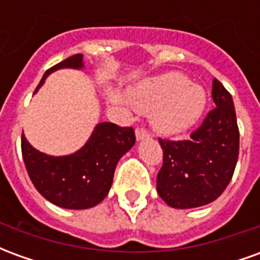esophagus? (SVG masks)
<instances>
[{
  "mask_svg": "<svg viewBox=\"0 0 260 260\" xmlns=\"http://www.w3.org/2000/svg\"><path fill=\"white\" fill-rule=\"evenodd\" d=\"M135 136H136V141L141 142L143 141V139H147L150 135H149V132H146L143 128H138L135 132Z\"/></svg>",
  "mask_w": 260,
  "mask_h": 260,
  "instance_id": "esophagus-1",
  "label": "esophagus"
}]
</instances>
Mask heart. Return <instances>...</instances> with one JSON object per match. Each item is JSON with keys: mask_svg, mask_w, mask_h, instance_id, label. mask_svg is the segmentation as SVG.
I'll return each instance as SVG.
<instances>
[{"mask_svg": "<svg viewBox=\"0 0 260 260\" xmlns=\"http://www.w3.org/2000/svg\"><path fill=\"white\" fill-rule=\"evenodd\" d=\"M129 100L141 111L150 113L153 128L166 136L181 135L193 128L207 106L203 86L175 71L138 82L129 90Z\"/></svg>", "mask_w": 260, "mask_h": 260, "instance_id": "obj_1", "label": "heart"}]
</instances>
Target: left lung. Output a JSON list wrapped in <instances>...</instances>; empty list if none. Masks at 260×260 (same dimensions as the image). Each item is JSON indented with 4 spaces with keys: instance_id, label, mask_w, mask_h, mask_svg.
<instances>
[{
    "instance_id": "left-lung-1",
    "label": "left lung",
    "mask_w": 260,
    "mask_h": 260,
    "mask_svg": "<svg viewBox=\"0 0 260 260\" xmlns=\"http://www.w3.org/2000/svg\"><path fill=\"white\" fill-rule=\"evenodd\" d=\"M216 108L189 141H161L163 167L157 174V192L169 206L193 209L212 203L221 195L234 174L240 132L233 97L213 79Z\"/></svg>"
}]
</instances>
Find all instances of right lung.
I'll use <instances>...</instances> for the list:
<instances>
[{"instance_id": "obj_1", "label": "right lung", "mask_w": 260, "mask_h": 260, "mask_svg": "<svg viewBox=\"0 0 260 260\" xmlns=\"http://www.w3.org/2000/svg\"><path fill=\"white\" fill-rule=\"evenodd\" d=\"M85 68L83 55L76 54L50 68L35 90L44 85L48 75L59 69ZM135 145L132 128L113 122H99L79 150L67 156H51L31 146L22 135V156L33 185L55 206L83 210L99 205L113 185L119 158Z\"/></svg>"}]
</instances>
